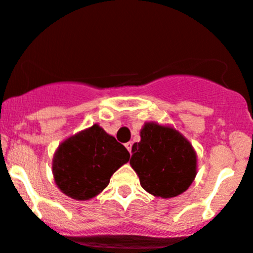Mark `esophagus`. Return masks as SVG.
Masks as SVG:
<instances>
[{
    "label": "esophagus",
    "mask_w": 253,
    "mask_h": 253,
    "mask_svg": "<svg viewBox=\"0 0 253 253\" xmlns=\"http://www.w3.org/2000/svg\"><path fill=\"white\" fill-rule=\"evenodd\" d=\"M125 147H126L127 151H128L129 153H131V151H132V142H127V143L125 144Z\"/></svg>",
    "instance_id": "obj_1"
}]
</instances>
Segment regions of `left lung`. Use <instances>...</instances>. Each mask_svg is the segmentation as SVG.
I'll return each mask as SVG.
<instances>
[{"label":"left lung","instance_id":"obj_1","mask_svg":"<svg viewBox=\"0 0 253 253\" xmlns=\"http://www.w3.org/2000/svg\"><path fill=\"white\" fill-rule=\"evenodd\" d=\"M132 146L129 164L142 188L157 198L180 195L197 176V152L174 127L146 122Z\"/></svg>","mask_w":253,"mask_h":253}]
</instances>
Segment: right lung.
Returning a JSON list of instances; mask_svg holds the SVG:
<instances>
[{"label": "right lung", "instance_id": "1", "mask_svg": "<svg viewBox=\"0 0 253 253\" xmlns=\"http://www.w3.org/2000/svg\"><path fill=\"white\" fill-rule=\"evenodd\" d=\"M128 159V151L95 124L59 144L51 169L60 192L83 202L99 195Z\"/></svg>", "mask_w": 253, "mask_h": 253}]
</instances>
